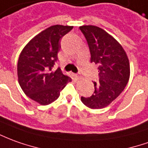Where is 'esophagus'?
Returning a JSON list of instances; mask_svg holds the SVG:
<instances>
[{"mask_svg": "<svg viewBox=\"0 0 148 148\" xmlns=\"http://www.w3.org/2000/svg\"><path fill=\"white\" fill-rule=\"evenodd\" d=\"M76 76L77 79H80V78H81V74H80V73H77L76 75Z\"/></svg>", "mask_w": 148, "mask_h": 148, "instance_id": "obj_1", "label": "esophagus"}]
</instances>
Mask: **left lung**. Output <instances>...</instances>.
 Wrapping results in <instances>:
<instances>
[{"instance_id":"1","label":"left lung","mask_w":148,"mask_h":148,"mask_svg":"<svg viewBox=\"0 0 148 148\" xmlns=\"http://www.w3.org/2000/svg\"><path fill=\"white\" fill-rule=\"evenodd\" d=\"M88 45L90 62L98 66L99 83L93 82L95 91L81 101L91 109H102L115 100L127 86L130 77V63L118 41L95 25L80 27Z\"/></svg>"}]
</instances>
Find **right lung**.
Wrapping results in <instances>:
<instances>
[{"label": "right lung", "instance_id": "right-lung-1", "mask_svg": "<svg viewBox=\"0 0 148 148\" xmlns=\"http://www.w3.org/2000/svg\"><path fill=\"white\" fill-rule=\"evenodd\" d=\"M73 26L56 25L50 26L32 38L20 54L18 63V82L29 98L46 106L60 97L72 78L64 75L54 65L58 61L61 38Z\"/></svg>", "mask_w": 148, "mask_h": 148}]
</instances>
